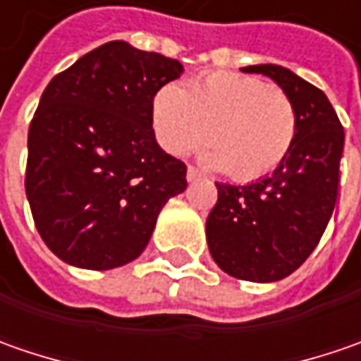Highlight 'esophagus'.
Wrapping results in <instances>:
<instances>
[{"mask_svg":"<svg viewBox=\"0 0 361 361\" xmlns=\"http://www.w3.org/2000/svg\"><path fill=\"white\" fill-rule=\"evenodd\" d=\"M201 178V173L195 169V166H188L187 169V180L188 183H195V180H199Z\"/></svg>","mask_w":361,"mask_h":361,"instance_id":"34e87169","label":"esophagus"}]
</instances>
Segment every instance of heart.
<instances>
[{"instance_id":"b5f03b06","label":"heart","mask_w":361,"mask_h":361,"mask_svg":"<svg viewBox=\"0 0 361 361\" xmlns=\"http://www.w3.org/2000/svg\"><path fill=\"white\" fill-rule=\"evenodd\" d=\"M152 122L169 154L185 157L207 142V164L233 180L273 173L298 134L295 104L281 88L227 72L195 78L183 90L162 86L152 98Z\"/></svg>"}]
</instances>
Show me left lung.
Returning a JSON list of instances; mask_svg holds the SVG:
<instances>
[{"label": "left lung", "mask_w": 361, "mask_h": 361, "mask_svg": "<svg viewBox=\"0 0 361 361\" xmlns=\"http://www.w3.org/2000/svg\"><path fill=\"white\" fill-rule=\"evenodd\" d=\"M245 74L271 78L293 100L298 134L287 159L247 185L216 183L207 219L215 263L243 281L271 283L312 255L331 219L343 152V128L327 96L283 66L257 63Z\"/></svg>", "instance_id": "8db88e82"}]
</instances>
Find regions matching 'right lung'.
<instances>
[{
  "label": "right lung",
  "mask_w": 361,
  "mask_h": 361,
  "mask_svg": "<svg viewBox=\"0 0 361 361\" xmlns=\"http://www.w3.org/2000/svg\"><path fill=\"white\" fill-rule=\"evenodd\" d=\"M183 72L178 60L116 39L51 78L30 124L25 195L35 229L63 263H130L162 207L185 192V162L152 130L154 94Z\"/></svg>",
  "instance_id": "obj_1"
}]
</instances>
